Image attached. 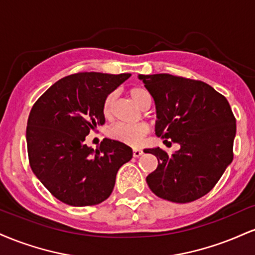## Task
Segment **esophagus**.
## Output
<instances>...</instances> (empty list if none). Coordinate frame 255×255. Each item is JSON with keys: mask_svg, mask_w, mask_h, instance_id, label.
I'll list each match as a JSON object with an SVG mask.
<instances>
[{"mask_svg": "<svg viewBox=\"0 0 255 255\" xmlns=\"http://www.w3.org/2000/svg\"><path fill=\"white\" fill-rule=\"evenodd\" d=\"M142 153H144V152H142L141 148H133V156L134 157H140Z\"/></svg>", "mask_w": 255, "mask_h": 255, "instance_id": "esophagus-1", "label": "esophagus"}]
</instances>
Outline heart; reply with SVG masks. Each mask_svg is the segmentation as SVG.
Instances as JSON below:
<instances>
[{
	"label": "heart",
	"instance_id": "obj_1",
	"mask_svg": "<svg viewBox=\"0 0 255 255\" xmlns=\"http://www.w3.org/2000/svg\"><path fill=\"white\" fill-rule=\"evenodd\" d=\"M130 97L136 104H139L141 108H146L148 104H151V93L148 90H146L142 86L131 87L129 90ZM114 101L115 96L110 93L104 99L103 103V115L107 120L113 118V109H114ZM148 133V125L145 122H139V124H118L114 125L110 128L108 134L111 139L118 140L120 142H124L129 146H139L142 142L146 134Z\"/></svg>",
	"mask_w": 255,
	"mask_h": 255
}]
</instances>
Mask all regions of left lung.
Returning <instances> with one entry per match:
<instances>
[{
	"label": "left lung",
	"instance_id": "left-lung-1",
	"mask_svg": "<svg viewBox=\"0 0 255 255\" xmlns=\"http://www.w3.org/2000/svg\"><path fill=\"white\" fill-rule=\"evenodd\" d=\"M154 99L156 134L180 150L146 148L158 166L146 177L157 197L184 204L207 194L233 162L236 120L227 98L200 80L171 74L141 75ZM171 144V142H170Z\"/></svg>",
	"mask_w": 255,
	"mask_h": 255
}]
</instances>
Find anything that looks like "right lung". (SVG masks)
Returning <instances> with one entry per match:
<instances>
[{"mask_svg":"<svg viewBox=\"0 0 255 255\" xmlns=\"http://www.w3.org/2000/svg\"><path fill=\"white\" fill-rule=\"evenodd\" d=\"M130 77L83 72L56 81L32 107L26 128L32 171L46 189L71 206L107 200L116 174L133 151L118 140L103 139L93 150L85 137L105 124L107 96Z\"/></svg>","mask_w":255,"mask_h":255,"instance_id":"add662e5","label":"right lung"}]
</instances>
